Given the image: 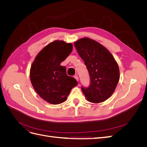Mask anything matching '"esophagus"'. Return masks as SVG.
Instances as JSON below:
<instances>
[{
	"label": "esophagus",
	"mask_w": 147,
	"mask_h": 147,
	"mask_svg": "<svg viewBox=\"0 0 147 147\" xmlns=\"http://www.w3.org/2000/svg\"><path fill=\"white\" fill-rule=\"evenodd\" d=\"M74 78L77 80V81L78 82V77L77 76V75H75L74 76Z\"/></svg>",
	"instance_id": "34e87169"
}]
</instances>
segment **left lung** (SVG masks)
Returning <instances> with one entry per match:
<instances>
[{"label": "left lung", "instance_id": "obj_1", "mask_svg": "<svg viewBox=\"0 0 147 147\" xmlns=\"http://www.w3.org/2000/svg\"><path fill=\"white\" fill-rule=\"evenodd\" d=\"M90 74L91 84L82 90L86 99L100 103L112 95L119 80L118 65L111 53L99 42L82 38L74 42Z\"/></svg>", "mask_w": 147, "mask_h": 147}]
</instances>
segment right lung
<instances>
[{"mask_svg": "<svg viewBox=\"0 0 147 147\" xmlns=\"http://www.w3.org/2000/svg\"><path fill=\"white\" fill-rule=\"evenodd\" d=\"M72 43L55 40L44 47L31 65L30 79L32 86L43 99L51 104L64 102L78 82L68 76L61 63L72 51Z\"/></svg>", "mask_w": 147, "mask_h": 147, "instance_id": "right-lung-1", "label": "right lung"}]
</instances>
